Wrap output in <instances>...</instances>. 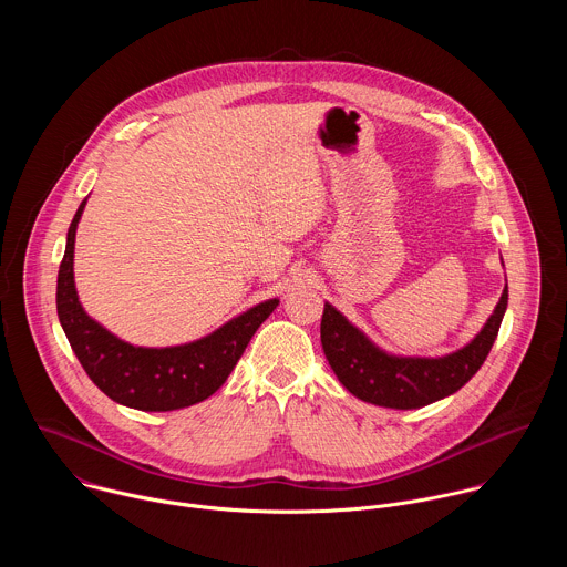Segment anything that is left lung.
Wrapping results in <instances>:
<instances>
[{
    "label": "left lung",
    "mask_w": 567,
    "mask_h": 567,
    "mask_svg": "<svg viewBox=\"0 0 567 567\" xmlns=\"http://www.w3.org/2000/svg\"><path fill=\"white\" fill-rule=\"evenodd\" d=\"M505 291L475 339L446 357H394L377 348L330 302L320 320V343L339 381L359 399L383 409L411 411L457 392L487 359L507 309Z\"/></svg>",
    "instance_id": "8db88e82"
}]
</instances>
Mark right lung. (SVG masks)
Instances as JSON below:
<instances>
[{
	"label": "right lung",
	"mask_w": 567,
	"mask_h": 567,
	"mask_svg": "<svg viewBox=\"0 0 567 567\" xmlns=\"http://www.w3.org/2000/svg\"><path fill=\"white\" fill-rule=\"evenodd\" d=\"M85 204L87 199L78 206L71 219L55 291L60 326L80 365L110 399L127 409L145 413L179 411L208 399L228 379L251 337L280 300H265L228 320L213 334L186 346H130L99 326L78 300L73 282V247L75 228Z\"/></svg>",
	"instance_id": "1"
}]
</instances>
